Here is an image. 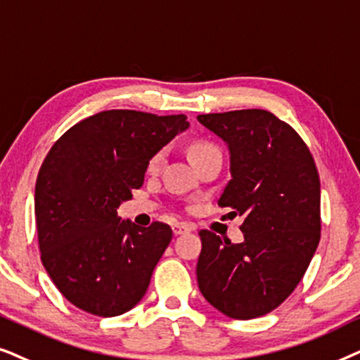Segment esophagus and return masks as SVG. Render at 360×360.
I'll return each mask as SVG.
<instances>
[{"label": "esophagus", "instance_id": "esophagus-1", "mask_svg": "<svg viewBox=\"0 0 360 360\" xmlns=\"http://www.w3.org/2000/svg\"><path fill=\"white\" fill-rule=\"evenodd\" d=\"M191 230L193 229H191L188 224H183V222H177L172 225V233H174V236H183V233L191 232Z\"/></svg>", "mask_w": 360, "mask_h": 360}]
</instances>
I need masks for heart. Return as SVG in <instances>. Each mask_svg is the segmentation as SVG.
Wrapping results in <instances>:
<instances>
[{
    "label": "heart",
    "mask_w": 360,
    "mask_h": 360,
    "mask_svg": "<svg viewBox=\"0 0 360 360\" xmlns=\"http://www.w3.org/2000/svg\"><path fill=\"white\" fill-rule=\"evenodd\" d=\"M212 151H219V148L215 146V145H212V143H209V141H195L194 145L189 148V156H191V160L195 161V160H198V158H202V156L209 155V153H212ZM161 156H162L161 153H156V155L151 158V160H150V167H151V169H153V167H156L158 165H160Z\"/></svg>",
    "instance_id": "b5f03b06"
}]
</instances>
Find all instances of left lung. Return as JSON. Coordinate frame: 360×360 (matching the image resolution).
I'll use <instances>...</instances> for the list:
<instances>
[{"label": "left lung", "mask_w": 360, "mask_h": 360, "mask_svg": "<svg viewBox=\"0 0 360 360\" xmlns=\"http://www.w3.org/2000/svg\"><path fill=\"white\" fill-rule=\"evenodd\" d=\"M230 151L220 207L243 215L242 243L200 230L198 283L204 298L233 319L278 308L308 270L321 238V186L309 148L266 110L199 115Z\"/></svg>", "instance_id": "obj_1"}]
</instances>
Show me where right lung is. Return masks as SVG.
Wrapping results in <instances>:
<instances>
[{"label": "right lung", "mask_w": 360, "mask_h": 360, "mask_svg": "<svg viewBox=\"0 0 360 360\" xmlns=\"http://www.w3.org/2000/svg\"><path fill=\"white\" fill-rule=\"evenodd\" d=\"M186 120L107 110L75 123L47 153L34 193L41 260L79 309L112 318L145 296L172 230L140 227L117 209L141 188L151 158L189 127Z\"/></svg>", "instance_id": "obj_1"}]
</instances>
